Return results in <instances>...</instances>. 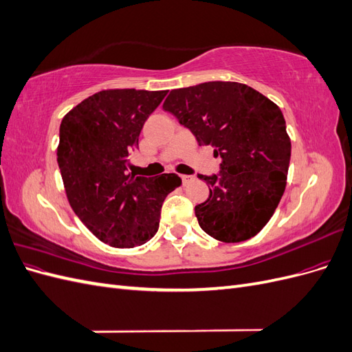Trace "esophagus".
Here are the masks:
<instances>
[{
	"mask_svg": "<svg viewBox=\"0 0 352 352\" xmlns=\"http://www.w3.org/2000/svg\"><path fill=\"white\" fill-rule=\"evenodd\" d=\"M194 179V176H189V175H182V182H184V185H186V184H189L190 180Z\"/></svg>",
	"mask_w": 352,
	"mask_h": 352,
	"instance_id": "34e87169",
	"label": "esophagus"
}]
</instances>
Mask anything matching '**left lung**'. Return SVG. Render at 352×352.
I'll use <instances>...</instances> for the list:
<instances>
[{
	"mask_svg": "<svg viewBox=\"0 0 352 352\" xmlns=\"http://www.w3.org/2000/svg\"><path fill=\"white\" fill-rule=\"evenodd\" d=\"M163 109L223 160L219 176H198L210 188L195 207L201 229L226 243L257 235L286 188L291 138L280 109L248 85L220 80L170 91Z\"/></svg>",
	"mask_w": 352,
	"mask_h": 352,
	"instance_id": "obj_1",
	"label": "left lung"
}]
</instances>
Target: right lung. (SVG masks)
<instances>
[{
  "instance_id": "obj_1",
  "label": "right lung",
  "mask_w": 352,
  "mask_h": 352,
  "mask_svg": "<svg viewBox=\"0 0 352 352\" xmlns=\"http://www.w3.org/2000/svg\"><path fill=\"white\" fill-rule=\"evenodd\" d=\"M166 95L167 91L104 89L61 120L57 163L69 204L110 247L133 248L150 241L166 197L182 185L176 173H127L142 126Z\"/></svg>"
}]
</instances>
